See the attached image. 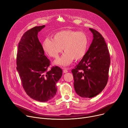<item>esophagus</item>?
Segmentation results:
<instances>
[{
	"label": "esophagus",
	"mask_w": 128,
	"mask_h": 128,
	"mask_svg": "<svg viewBox=\"0 0 128 128\" xmlns=\"http://www.w3.org/2000/svg\"><path fill=\"white\" fill-rule=\"evenodd\" d=\"M67 72H68V70H67V69H66V68H64L63 69V72L64 73H66Z\"/></svg>",
	"instance_id": "obj_1"
}]
</instances>
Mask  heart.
<instances>
[{
    "mask_svg": "<svg viewBox=\"0 0 128 128\" xmlns=\"http://www.w3.org/2000/svg\"><path fill=\"white\" fill-rule=\"evenodd\" d=\"M42 48L50 56L57 58L63 51L65 52L55 61L56 65L66 66L74 60L79 61L86 56L88 47V36L82 32L65 30L56 32L52 38H46L42 42Z\"/></svg>",
    "mask_w": 128,
    "mask_h": 128,
    "instance_id": "heart-1",
    "label": "heart"
}]
</instances>
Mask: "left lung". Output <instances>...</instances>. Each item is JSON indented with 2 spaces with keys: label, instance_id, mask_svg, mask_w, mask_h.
I'll use <instances>...</instances> for the list:
<instances>
[{
  "label": "left lung",
  "instance_id": "1",
  "mask_svg": "<svg viewBox=\"0 0 128 128\" xmlns=\"http://www.w3.org/2000/svg\"><path fill=\"white\" fill-rule=\"evenodd\" d=\"M93 40L84 57L74 69V86L83 98H92L106 87L108 78L110 56L104 37L96 30L90 28Z\"/></svg>",
  "mask_w": 128,
  "mask_h": 128
}]
</instances>
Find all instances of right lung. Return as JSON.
<instances>
[{
    "mask_svg": "<svg viewBox=\"0 0 128 128\" xmlns=\"http://www.w3.org/2000/svg\"><path fill=\"white\" fill-rule=\"evenodd\" d=\"M45 25L36 26L26 32L18 45L16 70L22 87L33 99L46 102L52 99L57 91L56 83L62 76L58 66L48 68L50 61L44 55V51L38 34Z\"/></svg>",
    "mask_w": 128,
    "mask_h": 128,
    "instance_id": "1",
    "label": "right lung"
}]
</instances>
